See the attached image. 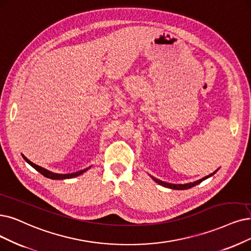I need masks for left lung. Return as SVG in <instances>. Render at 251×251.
Instances as JSON below:
<instances>
[{
    "label": "left lung",
    "mask_w": 251,
    "mask_h": 251,
    "mask_svg": "<svg viewBox=\"0 0 251 251\" xmlns=\"http://www.w3.org/2000/svg\"><path fill=\"white\" fill-rule=\"evenodd\" d=\"M217 172V170L215 172H213L212 174H210V175H208V176H206V177H204V178H202V179H200V180H197V181H195V182H190V183H185V184H173V183H168V182H164V181H162V180H158V179H156V178H154V177H152L151 176V178L154 180V181L156 182V183H158V184H160V185H163V186H165V187H168V188H172V189H187V188H190V187H194V186H196V185H198L199 183H201L203 180H205V179H207V178H209V177H211L213 174H215Z\"/></svg>",
    "instance_id": "left-lung-1"
}]
</instances>
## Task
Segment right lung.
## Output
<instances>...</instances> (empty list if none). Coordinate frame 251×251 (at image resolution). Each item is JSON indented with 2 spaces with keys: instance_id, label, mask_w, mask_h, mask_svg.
Returning a JSON list of instances; mask_svg holds the SVG:
<instances>
[{
  "instance_id": "right-lung-1",
  "label": "right lung",
  "mask_w": 251,
  "mask_h": 251,
  "mask_svg": "<svg viewBox=\"0 0 251 251\" xmlns=\"http://www.w3.org/2000/svg\"><path fill=\"white\" fill-rule=\"evenodd\" d=\"M23 155V157L25 158V162L27 163V164H29L31 165L34 169H36L37 171L39 172V173H41L43 176H45V177H47V178H49V179H53V180H59V179H69V178H74V177H76V176H79V175H81L82 173H84L85 171H87V170L91 168H86V169H83V170H80V171H78V172H75V173H71V174H57V173H53V172H50V171H48V170H46V169H44V168H42V167H40V166H38V165H36V164H34V163H32L31 160L29 159H27L24 154H22Z\"/></svg>"
}]
</instances>
